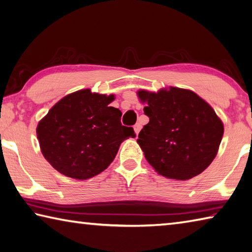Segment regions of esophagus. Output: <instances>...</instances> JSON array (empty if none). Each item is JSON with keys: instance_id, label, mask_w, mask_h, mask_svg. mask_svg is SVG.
Instances as JSON below:
<instances>
[{"instance_id": "34e87169", "label": "esophagus", "mask_w": 252, "mask_h": 252, "mask_svg": "<svg viewBox=\"0 0 252 252\" xmlns=\"http://www.w3.org/2000/svg\"><path fill=\"white\" fill-rule=\"evenodd\" d=\"M141 129H142L141 123H136V125L134 126V132H135V134H136V135L139 134V132L141 131Z\"/></svg>"}]
</instances>
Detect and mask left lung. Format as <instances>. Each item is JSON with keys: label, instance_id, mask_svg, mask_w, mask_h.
Wrapping results in <instances>:
<instances>
[{"label": "left lung", "instance_id": "8db88e82", "mask_svg": "<svg viewBox=\"0 0 252 252\" xmlns=\"http://www.w3.org/2000/svg\"><path fill=\"white\" fill-rule=\"evenodd\" d=\"M150 121L138 143L159 175L185 181L205 171L218 152L223 125L195 93L170 87L158 93L138 91Z\"/></svg>", "mask_w": 252, "mask_h": 252}]
</instances>
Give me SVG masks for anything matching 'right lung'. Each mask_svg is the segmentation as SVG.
<instances>
[{
	"instance_id": "right-lung-1",
	"label": "right lung",
	"mask_w": 252,
	"mask_h": 252,
	"mask_svg": "<svg viewBox=\"0 0 252 252\" xmlns=\"http://www.w3.org/2000/svg\"><path fill=\"white\" fill-rule=\"evenodd\" d=\"M114 95L82 89L67 94L38 122L44 158L59 173L87 180L106 170L133 127L121 125L122 112L110 107Z\"/></svg>"
}]
</instances>
